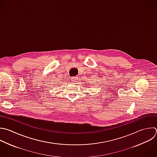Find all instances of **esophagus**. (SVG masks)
I'll return each instance as SVG.
<instances>
[{"mask_svg":"<svg viewBox=\"0 0 157 157\" xmlns=\"http://www.w3.org/2000/svg\"><path fill=\"white\" fill-rule=\"evenodd\" d=\"M77 78H78L77 77H71V80H72L73 82H77Z\"/></svg>","mask_w":157,"mask_h":157,"instance_id":"obj_1","label":"esophagus"}]
</instances>
